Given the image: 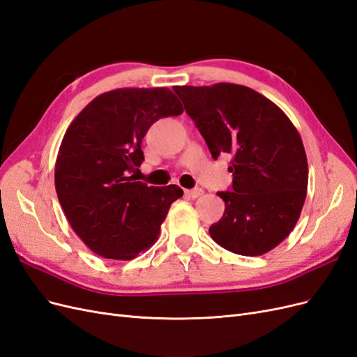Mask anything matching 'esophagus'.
<instances>
[{
    "instance_id": "obj_1",
    "label": "esophagus",
    "mask_w": 357,
    "mask_h": 357,
    "mask_svg": "<svg viewBox=\"0 0 357 357\" xmlns=\"http://www.w3.org/2000/svg\"><path fill=\"white\" fill-rule=\"evenodd\" d=\"M185 193L188 197H190V198H198V197H201L202 193H204V190L201 189V188H195V189H189V190H185Z\"/></svg>"
}]
</instances>
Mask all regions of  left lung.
I'll return each instance as SVG.
<instances>
[{"mask_svg":"<svg viewBox=\"0 0 357 357\" xmlns=\"http://www.w3.org/2000/svg\"><path fill=\"white\" fill-rule=\"evenodd\" d=\"M214 159L228 153L232 190L211 238L226 250L261 256L294 231L304 207L308 164L299 132L264 95L234 83L174 86Z\"/></svg>","mask_w":357,"mask_h":357,"instance_id":"obj_1","label":"left lung"}]
</instances>
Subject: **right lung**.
I'll return each instance as SVG.
<instances>
[{
	"label": "right lung",
	"instance_id": "obj_1",
	"mask_svg": "<svg viewBox=\"0 0 357 357\" xmlns=\"http://www.w3.org/2000/svg\"><path fill=\"white\" fill-rule=\"evenodd\" d=\"M181 113L168 88H123L96 96L68 126L55 188L71 228L93 253L129 261L156 243L183 190L147 186L132 172L144 160L142 142L149 128Z\"/></svg>",
	"mask_w": 357,
	"mask_h": 357
}]
</instances>
